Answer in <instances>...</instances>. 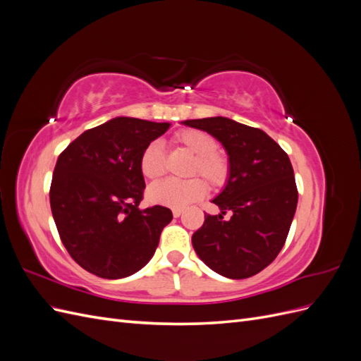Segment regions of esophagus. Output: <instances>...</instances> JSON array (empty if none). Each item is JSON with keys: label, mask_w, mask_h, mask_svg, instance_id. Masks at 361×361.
I'll return each instance as SVG.
<instances>
[{"label": "esophagus", "mask_w": 361, "mask_h": 361, "mask_svg": "<svg viewBox=\"0 0 361 361\" xmlns=\"http://www.w3.org/2000/svg\"><path fill=\"white\" fill-rule=\"evenodd\" d=\"M171 212H173V216H180V214H182V209H173Z\"/></svg>", "instance_id": "obj_1"}]
</instances>
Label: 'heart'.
I'll return each mask as SVG.
<instances>
[{
	"label": "heart",
	"instance_id": "b5f03b06",
	"mask_svg": "<svg viewBox=\"0 0 361 361\" xmlns=\"http://www.w3.org/2000/svg\"><path fill=\"white\" fill-rule=\"evenodd\" d=\"M171 145L192 155L188 167L190 176H202L212 190H221L232 178V162L226 152L216 147V140L200 129L185 128L171 138ZM140 171L147 180H157L167 170V161L159 143L154 141L145 147L140 157ZM206 194V183L200 178L187 180L167 179L152 185L147 190L150 203L182 209L197 202Z\"/></svg>",
	"mask_w": 361,
	"mask_h": 361
}]
</instances>
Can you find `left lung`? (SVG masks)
Wrapping results in <instances>:
<instances>
[{
    "mask_svg": "<svg viewBox=\"0 0 361 361\" xmlns=\"http://www.w3.org/2000/svg\"><path fill=\"white\" fill-rule=\"evenodd\" d=\"M206 130L227 150L232 178L212 200L221 209L204 215L192 247L204 264L228 279H247L267 268L286 243L298 203L288 154L259 128L227 117L185 120ZM231 212L228 221L224 215Z\"/></svg>",
    "mask_w": 361,
    "mask_h": 361,
    "instance_id": "left-lung-1",
    "label": "left lung"
}]
</instances>
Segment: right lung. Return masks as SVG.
<instances>
[{"label":"right lung","mask_w":361,"mask_h":361,"mask_svg":"<svg viewBox=\"0 0 361 361\" xmlns=\"http://www.w3.org/2000/svg\"><path fill=\"white\" fill-rule=\"evenodd\" d=\"M169 128L116 117L87 129L60 154L49 190L52 216L71 257L92 274L123 279L154 256L173 214L159 204L140 209L146 183L138 162Z\"/></svg>","instance_id":"1"}]
</instances>
